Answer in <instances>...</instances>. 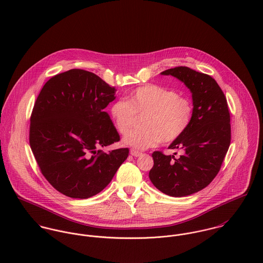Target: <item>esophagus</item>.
Here are the masks:
<instances>
[{"instance_id": "1", "label": "esophagus", "mask_w": 263, "mask_h": 263, "mask_svg": "<svg viewBox=\"0 0 263 263\" xmlns=\"http://www.w3.org/2000/svg\"><path fill=\"white\" fill-rule=\"evenodd\" d=\"M130 155L134 156V157H140V156L142 155V152H139V151L132 149V150H130Z\"/></svg>"}]
</instances>
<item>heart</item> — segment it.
Returning <instances> with one entry per match:
<instances>
[{
	"label": "heart",
	"instance_id": "obj_1",
	"mask_svg": "<svg viewBox=\"0 0 263 263\" xmlns=\"http://www.w3.org/2000/svg\"><path fill=\"white\" fill-rule=\"evenodd\" d=\"M146 113L142 129L127 133L122 142L138 150H146L163 143L178 140L191 124L192 101L172 90L159 85H145L134 90L127 100L113 102L110 114L120 134H125L133 125L136 114Z\"/></svg>",
	"mask_w": 263,
	"mask_h": 263
}]
</instances>
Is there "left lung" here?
Instances as JSON below:
<instances>
[{"mask_svg": "<svg viewBox=\"0 0 263 263\" xmlns=\"http://www.w3.org/2000/svg\"><path fill=\"white\" fill-rule=\"evenodd\" d=\"M173 76L192 94L193 118L187 130L169 149H182L179 158L156 151L149 177L163 193L181 197L206 187L219 173L231 142L230 112L225 94L215 79L187 67L161 73Z\"/></svg>", "mask_w": 263, "mask_h": 263, "instance_id": "left-lung-1", "label": "left lung"}]
</instances>
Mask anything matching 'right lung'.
I'll return each instance as SVG.
<instances>
[{
    "label": "right lung",
    "instance_id": "1",
    "mask_svg": "<svg viewBox=\"0 0 263 263\" xmlns=\"http://www.w3.org/2000/svg\"><path fill=\"white\" fill-rule=\"evenodd\" d=\"M115 88L91 72L73 69L50 78L35 101L29 143L41 173L61 193L89 198L106 187L128 149L97 150L119 141L104 109Z\"/></svg>",
    "mask_w": 263,
    "mask_h": 263
}]
</instances>
